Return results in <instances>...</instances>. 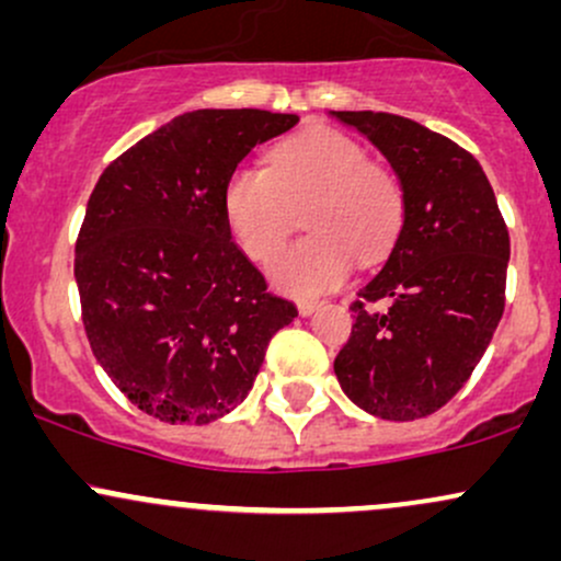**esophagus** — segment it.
Masks as SVG:
<instances>
[{"label": "esophagus", "instance_id": "1", "mask_svg": "<svg viewBox=\"0 0 561 561\" xmlns=\"http://www.w3.org/2000/svg\"><path fill=\"white\" fill-rule=\"evenodd\" d=\"M319 306H321L319 300H300L298 302V313H300V317H311L313 311H319Z\"/></svg>", "mask_w": 561, "mask_h": 561}]
</instances>
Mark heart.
Masks as SVG:
<instances>
[{"mask_svg": "<svg viewBox=\"0 0 561 561\" xmlns=\"http://www.w3.org/2000/svg\"><path fill=\"white\" fill-rule=\"evenodd\" d=\"M224 218L242 253L268 261L302 210L308 237L268 266L274 287L311 298L337 287L362 263L382 259L403 221L396 173L369 163L364 145L334 128H308L276 145L266 169L237 165L224 184Z\"/></svg>", "mask_w": 561, "mask_h": 561, "instance_id": "obj_1", "label": "heart"}]
</instances>
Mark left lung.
Listing matches in <instances>:
<instances>
[{
	"label": "left lung",
	"instance_id": "obj_1",
	"mask_svg": "<svg viewBox=\"0 0 561 561\" xmlns=\"http://www.w3.org/2000/svg\"><path fill=\"white\" fill-rule=\"evenodd\" d=\"M330 115L382 152L403 190L401 231L358 287L334 375L366 414L422 420L465 388L491 345L504 313L506 224L482 165L456 141L401 115Z\"/></svg>",
	"mask_w": 561,
	"mask_h": 561
}]
</instances>
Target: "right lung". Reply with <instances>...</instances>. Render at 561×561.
Segmentation results:
<instances>
[{
	"label": "right lung",
	"mask_w": 561,
	"mask_h": 561,
	"mask_svg": "<svg viewBox=\"0 0 561 561\" xmlns=\"http://www.w3.org/2000/svg\"><path fill=\"white\" fill-rule=\"evenodd\" d=\"M298 115L192 111L102 171L76 242L89 345L115 388L169 424L237 409L268 340L298 317L231 242L224 184Z\"/></svg>",
	"instance_id": "obj_1"
}]
</instances>
